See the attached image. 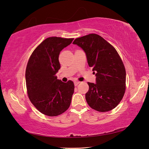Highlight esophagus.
Instances as JSON below:
<instances>
[{
  "instance_id": "34e87169",
  "label": "esophagus",
  "mask_w": 149,
  "mask_h": 149,
  "mask_svg": "<svg viewBox=\"0 0 149 149\" xmlns=\"http://www.w3.org/2000/svg\"><path fill=\"white\" fill-rule=\"evenodd\" d=\"M79 83H80V82H79V81H75L74 82V86H77Z\"/></svg>"
}]
</instances>
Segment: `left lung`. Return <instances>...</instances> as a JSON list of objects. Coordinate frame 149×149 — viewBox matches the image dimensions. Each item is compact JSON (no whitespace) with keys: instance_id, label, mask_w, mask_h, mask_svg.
I'll use <instances>...</instances> for the list:
<instances>
[{"instance_id":"left-lung-1","label":"left lung","mask_w":149,"mask_h":149,"mask_svg":"<svg viewBox=\"0 0 149 149\" xmlns=\"http://www.w3.org/2000/svg\"><path fill=\"white\" fill-rule=\"evenodd\" d=\"M73 43L84 51L88 65L96 73V83H88L89 90L86 93V100L88 105L102 112L114 109L125 91V69L118 52L95 33L76 38Z\"/></svg>"}]
</instances>
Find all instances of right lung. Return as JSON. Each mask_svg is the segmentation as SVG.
I'll list each match as a JSON object with an SVG mask.
<instances>
[{
    "mask_svg": "<svg viewBox=\"0 0 149 149\" xmlns=\"http://www.w3.org/2000/svg\"><path fill=\"white\" fill-rule=\"evenodd\" d=\"M74 38L48 37L36 48L29 58L25 71L26 86L31 102L41 113L57 116L68 109L74 89L73 82L57 79L60 69V52Z\"/></svg>",
    "mask_w": 149,
    "mask_h": 149,
    "instance_id": "add662e5",
    "label": "right lung"
}]
</instances>
